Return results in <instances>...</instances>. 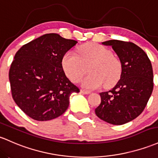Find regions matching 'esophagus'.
<instances>
[{"mask_svg":"<svg viewBox=\"0 0 158 158\" xmlns=\"http://www.w3.org/2000/svg\"><path fill=\"white\" fill-rule=\"evenodd\" d=\"M81 92H82V94H91V91H86V90H84V89L81 90Z\"/></svg>","mask_w":158,"mask_h":158,"instance_id":"1","label":"esophagus"}]
</instances>
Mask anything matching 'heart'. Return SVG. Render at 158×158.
I'll use <instances>...</instances> for the list:
<instances>
[{
  "label": "heart",
  "mask_w": 158,
  "mask_h": 158,
  "mask_svg": "<svg viewBox=\"0 0 158 158\" xmlns=\"http://www.w3.org/2000/svg\"><path fill=\"white\" fill-rule=\"evenodd\" d=\"M78 52L79 56L73 52H68L62 60L66 75L71 81L79 82L89 65L91 74L81 82L83 88L96 89L104 82L106 86H109L118 79L121 64L110 49L98 43H87L78 48Z\"/></svg>",
  "instance_id": "b5f03b06"
}]
</instances>
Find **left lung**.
Instances as JSON below:
<instances>
[{
	"mask_svg": "<svg viewBox=\"0 0 158 158\" xmlns=\"http://www.w3.org/2000/svg\"><path fill=\"white\" fill-rule=\"evenodd\" d=\"M112 46L121 67L120 79L109 91L100 93L101 103L97 116L110 124L121 125L137 118L153 91V70L146 53L136 44L121 40L105 41Z\"/></svg>",
	"mask_w": 158,
	"mask_h": 158,
	"instance_id": "8db88e82",
	"label": "left lung"
}]
</instances>
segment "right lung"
<instances>
[{
    "instance_id": "obj_1",
    "label": "right lung",
    "mask_w": 158,
    "mask_h": 158,
    "mask_svg": "<svg viewBox=\"0 0 158 158\" xmlns=\"http://www.w3.org/2000/svg\"><path fill=\"white\" fill-rule=\"evenodd\" d=\"M78 42L46 34L19 48L9 72L12 96L31 118L44 121L59 117L67 110L72 93L79 88L66 76L64 56Z\"/></svg>"
}]
</instances>
